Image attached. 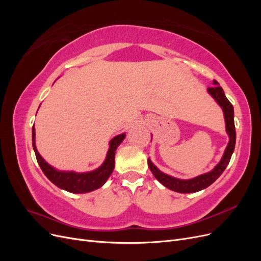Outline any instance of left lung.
I'll use <instances>...</instances> for the list:
<instances>
[{
  "instance_id": "obj_1",
  "label": "left lung",
  "mask_w": 261,
  "mask_h": 261,
  "mask_svg": "<svg viewBox=\"0 0 261 261\" xmlns=\"http://www.w3.org/2000/svg\"><path fill=\"white\" fill-rule=\"evenodd\" d=\"M213 85L215 86L209 87L208 92L223 110L224 118H225V127L228 134V137H230V141H228V144L226 146L222 159H221V161L216 165V168L212 171L206 173V174L199 175L192 179H179V178H175L165 174V173L161 172L159 169H158L155 165L150 161V159H148L149 169L152 172L154 177L159 180L162 185L171 189V191L187 194V193H196V192L201 191V189L207 188L221 174H222L223 171L227 167L228 162L231 160V156L235 148V140H236V133H235V125H234V109L231 102L228 101L227 98L225 97L222 87L219 86V83L217 81H213Z\"/></svg>"
}]
</instances>
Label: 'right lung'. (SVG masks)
<instances>
[{
  "label": "right lung",
  "mask_w": 261,
  "mask_h": 261,
  "mask_svg": "<svg viewBox=\"0 0 261 261\" xmlns=\"http://www.w3.org/2000/svg\"><path fill=\"white\" fill-rule=\"evenodd\" d=\"M36 133L35 126H33V147L36 153L37 161L40 165L44 175L48 177L54 185L64 189L69 193L74 194H84L94 191V189L100 188L103 185L107 179L112 174L114 170V159H115V151L122 141L125 138V134L115 136L111 141H110L109 151L105 162L102 163L101 167L91 172L86 173H76L73 171H59L55 170L49 163H46L43 158L39 154L36 143Z\"/></svg>",
  "instance_id": "obj_1"
}]
</instances>
